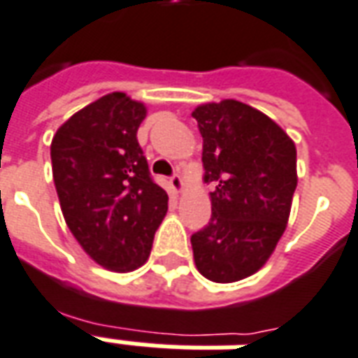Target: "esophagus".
<instances>
[{
    "mask_svg": "<svg viewBox=\"0 0 358 358\" xmlns=\"http://www.w3.org/2000/svg\"><path fill=\"white\" fill-rule=\"evenodd\" d=\"M171 187H173L174 193H180V191L184 189V180L180 174H174L173 178H171Z\"/></svg>",
    "mask_w": 358,
    "mask_h": 358,
    "instance_id": "1",
    "label": "esophagus"
}]
</instances>
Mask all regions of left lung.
Here are the masks:
<instances>
[{"label":"left lung","mask_w":358,"mask_h":358,"mask_svg":"<svg viewBox=\"0 0 358 358\" xmlns=\"http://www.w3.org/2000/svg\"><path fill=\"white\" fill-rule=\"evenodd\" d=\"M191 116L203 136L204 182L212 217L191 236L206 280L231 283L255 274L287 227L296 187L291 136L257 108L234 99L199 105Z\"/></svg>","instance_id":"left-lung-1"}]
</instances>
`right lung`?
Instances as JSON below:
<instances>
[{"label": "right lung", "mask_w": 358, "mask_h": 358, "mask_svg": "<svg viewBox=\"0 0 358 358\" xmlns=\"http://www.w3.org/2000/svg\"><path fill=\"white\" fill-rule=\"evenodd\" d=\"M144 118V103L106 94L73 114L50 144L65 223L82 250L114 272L148 261L167 214V191L152 180L136 141Z\"/></svg>", "instance_id": "obj_1"}]
</instances>
